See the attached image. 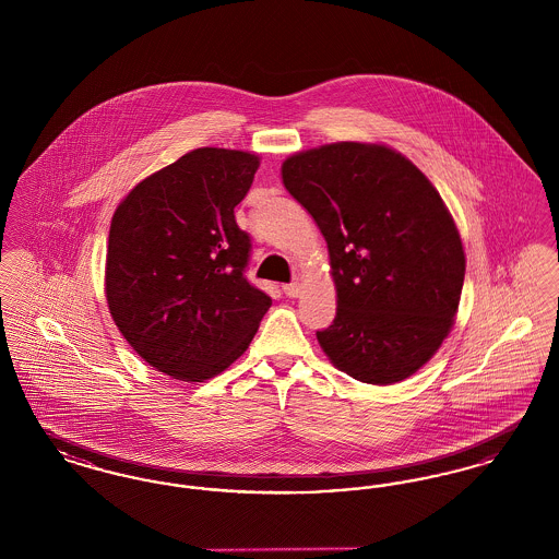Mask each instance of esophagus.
<instances>
[{
  "mask_svg": "<svg viewBox=\"0 0 559 559\" xmlns=\"http://www.w3.org/2000/svg\"><path fill=\"white\" fill-rule=\"evenodd\" d=\"M283 292L287 293L289 297H299L301 295V285L299 283H289L283 287Z\"/></svg>",
  "mask_w": 559,
  "mask_h": 559,
  "instance_id": "esophagus-1",
  "label": "esophagus"
}]
</instances>
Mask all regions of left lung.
Masks as SVG:
<instances>
[{
    "mask_svg": "<svg viewBox=\"0 0 559 559\" xmlns=\"http://www.w3.org/2000/svg\"><path fill=\"white\" fill-rule=\"evenodd\" d=\"M281 176L329 247L337 314L317 333L322 352L362 383L408 379L449 337L465 278L440 192L413 160L371 142L295 153Z\"/></svg>",
    "mask_w": 559,
    "mask_h": 559,
    "instance_id": "left-lung-1",
    "label": "left lung"
}]
</instances>
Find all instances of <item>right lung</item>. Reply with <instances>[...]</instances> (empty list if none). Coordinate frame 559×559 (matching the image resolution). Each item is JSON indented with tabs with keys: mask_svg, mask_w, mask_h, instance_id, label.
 Instances as JSON below:
<instances>
[{
	"mask_svg": "<svg viewBox=\"0 0 559 559\" xmlns=\"http://www.w3.org/2000/svg\"><path fill=\"white\" fill-rule=\"evenodd\" d=\"M260 167L247 151L203 146L151 174L110 219L108 312L151 367L207 381L251 344L272 304L249 285V235L235 219Z\"/></svg>",
	"mask_w": 559,
	"mask_h": 559,
	"instance_id": "add662e5",
	"label": "right lung"
}]
</instances>
